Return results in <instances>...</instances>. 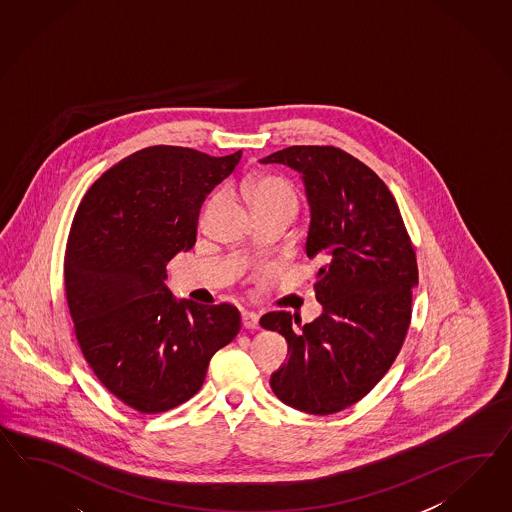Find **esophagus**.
<instances>
[{
  "mask_svg": "<svg viewBox=\"0 0 512 512\" xmlns=\"http://www.w3.org/2000/svg\"><path fill=\"white\" fill-rule=\"evenodd\" d=\"M242 324H244V328H248V330H257V328H259V315H257L255 311L244 309V311H242Z\"/></svg>",
  "mask_w": 512,
  "mask_h": 512,
  "instance_id": "esophagus-1",
  "label": "esophagus"
}]
</instances>
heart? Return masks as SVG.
I'll return each instance as SVG.
<instances>
[{
  "label": "heart",
  "mask_w": 512,
  "mask_h": 512,
  "mask_svg": "<svg viewBox=\"0 0 512 512\" xmlns=\"http://www.w3.org/2000/svg\"><path fill=\"white\" fill-rule=\"evenodd\" d=\"M244 195L253 212L268 210H296V192L291 182L283 177L263 175L244 184Z\"/></svg>",
  "instance_id": "b5f03b06"
}]
</instances>
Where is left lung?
I'll return each instance as SVG.
<instances>
[{"instance_id": "obj_1", "label": "left lung", "mask_w": 512, "mask_h": 512, "mask_svg": "<svg viewBox=\"0 0 512 512\" xmlns=\"http://www.w3.org/2000/svg\"><path fill=\"white\" fill-rule=\"evenodd\" d=\"M261 162L302 173L311 207L305 251L320 263L313 289L324 307L304 326L287 311L261 318L291 352L270 386L300 412L335 414L361 401L401 352L417 285L414 246L384 180L343 149L292 145Z\"/></svg>"}]
</instances>
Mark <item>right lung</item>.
Masks as SVG:
<instances>
[{
    "instance_id": "add662e5",
    "label": "right lung",
    "mask_w": 512,
    "mask_h": 512,
    "mask_svg": "<svg viewBox=\"0 0 512 512\" xmlns=\"http://www.w3.org/2000/svg\"><path fill=\"white\" fill-rule=\"evenodd\" d=\"M240 156L141 149L93 182L70 225L63 270L78 345L100 384L141 414L192 399L240 332L235 305L177 302L166 285V264L194 248L201 205Z\"/></svg>"
}]
</instances>
